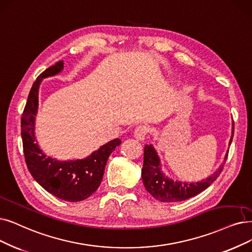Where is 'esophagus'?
<instances>
[{
  "label": "esophagus",
  "instance_id": "1",
  "mask_svg": "<svg viewBox=\"0 0 252 252\" xmlns=\"http://www.w3.org/2000/svg\"><path fill=\"white\" fill-rule=\"evenodd\" d=\"M149 132H150V127L148 125H139L134 130V137L137 140L143 142Z\"/></svg>",
  "mask_w": 252,
  "mask_h": 252
}]
</instances>
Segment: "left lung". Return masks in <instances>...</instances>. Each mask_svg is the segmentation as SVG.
Returning a JSON list of instances; mask_svg holds the SVG:
<instances>
[{
  "label": "left lung",
  "instance_id": "obj_1",
  "mask_svg": "<svg viewBox=\"0 0 252 252\" xmlns=\"http://www.w3.org/2000/svg\"><path fill=\"white\" fill-rule=\"evenodd\" d=\"M234 129L233 121V130H231L229 145L233 140ZM228 151L224 157V161L213 175H211L206 180L200 181V182L187 183L167 178L161 170L160 159L154 147L152 145H146L144 150V165L142 169L144 185L148 192L154 198L160 200V202L175 203L188 199L207 189L219 177L224 167Z\"/></svg>",
  "mask_w": 252,
  "mask_h": 252
}]
</instances>
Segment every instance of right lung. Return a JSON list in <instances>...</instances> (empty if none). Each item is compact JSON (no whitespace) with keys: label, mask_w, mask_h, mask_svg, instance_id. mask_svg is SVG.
Listing matches in <instances>:
<instances>
[{"label":"right lung","mask_w":252,"mask_h":252,"mask_svg":"<svg viewBox=\"0 0 252 252\" xmlns=\"http://www.w3.org/2000/svg\"><path fill=\"white\" fill-rule=\"evenodd\" d=\"M59 61L40 74L33 84L22 116L24 154L30 173L47 192L67 202H80L92 195L101 183L109 155L120 146L115 138L84 159L61 161L46 156L35 143V116L38 110L39 86L43 78L54 76L63 70Z\"/></svg>","instance_id":"1"}]
</instances>
